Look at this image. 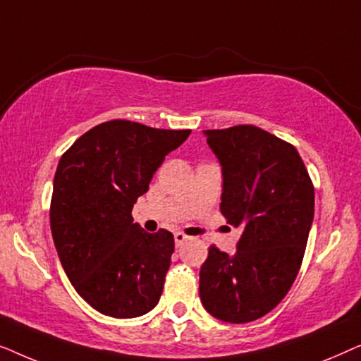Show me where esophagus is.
<instances>
[{"mask_svg":"<svg viewBox=\"0 0 361 361\" xmlns=\"http://www.w3.org/2000/svg\"><path fill=\"white\" fill-rule=\"evenodd\" d=\"M189 240V236H187L185 233H182V231H177V233L174 235V241H176V246H182L184 245V241Z\"/></svg>","mask_w":361,"mask_h":361,"instance_id":"1","label":"esophagus"}]
</instances>
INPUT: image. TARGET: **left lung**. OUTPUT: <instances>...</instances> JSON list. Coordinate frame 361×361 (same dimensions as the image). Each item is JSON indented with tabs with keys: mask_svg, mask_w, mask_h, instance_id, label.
<instances>
[{
	"mask_svg": "<svg viewBox=\"0 0 361 361\" xmlns=\"http://www.w3.org/2000/svg\"><path fill=\"white\" fill-rule=\"evenodd\" d=\"M224 174L220 210L243 233L233 255L210 245L199 293L215 319L271 312L298 276L314 219V184L290 142L253 125L207 130Z\"/></svg>",
	"mask_w": 361,
	"mask_h": 361,
	"instance_id": "8db88e82",
	"label": "left lung"
}]
</instances>
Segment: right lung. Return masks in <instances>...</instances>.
<instances>
[{
    "mask_svg": "<svg viewBox=\"0 0 361 361\" xmlns=\"http://www.w3.org/2000/svg\"><path fill=\"white\" fill-rule=\"evenodd\" d=\"M190 130L111 120L82 135L59 161L51 230L67 278L98 312L116 319L156 307L174 253V235L133 224V205L164 157Z\"/></svg>",
    "mask_w": 361,
    "mask_h": 361,
    "instance_id": "add662e5",
    "label": "right lung"
}]
</instances>
